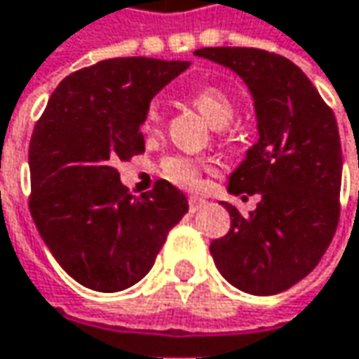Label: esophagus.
Here are the masks:
<instances>
[{
    "label": "esophagus",
    "instance_id": "obj_1",
    "mask_svg": "<svg viewBox=\"0 0 359 359\" xmlns=\"http://www.w3.org/2000/svg\"><path fill=\"white\" fill-rule=\"evenodd\" d=\"M205 203V199L203 197H189V210L191 212H197V210H201V205Z\"/></svg>",
    "mask_w": 359,
    "mask_h": 359
}]
</instances>
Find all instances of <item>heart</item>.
I'll list each match as a JSON object with an SVG mask.
<instances>
[{"instance_id":"heart-1","label":"heart","mask_w":359,"mask_h":359,"mask_svg":"<svg viewBox=\"0 0 359 359\" xmlns=\"http://www.w3.org/2000/svg\"><path fill=\"white\" fill-rule=\"evenodd\" d=\"M191 102L199 109L213 127H224L234 116V100L232 96L219 86H201L191 92ZM162 123V109L158 102H151L146 109L142 129L146 133H156ZM160 175L168 182L180 189H197L203 180V175L210 172V164L205 160L184 156V154H170L160 160L158 166Z\"/></svg>"}]
</instances>
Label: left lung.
I'll return each mask as SVG.
<instances>
[{
    "mask_svg": "<svg viewBox=\"0 0 359 359\" xmlns=\"http://www.w3.org/2000/svg\"><path fill=\"white\" fill-rule=\"evenodd\" d=\"M195 55L236 72L255 98L259 142L234 170L228 191L259 193L245 217L234 205L230 230L210 245L215 267L255 296L290 290L309 276L339 224L341 142L335 114L290 59L248 47H208Z\"/></svg>",
    "mask_w": 359,
    "mask_h": 359,
    "instance_id": "1",
    "label": "left lung"
}]
</instances>
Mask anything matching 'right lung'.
<instances>
[{
  "mask_svg": "<svg viewBox=\"0 0 359 359\" xmlns=\"http://www.w3.org/2000/svg\"><path fill=\"white\" fill-rule=\"evenodd\" d=\"M189 61L116 57L69 74L50 94L28 147L30 215L57 263L96 292H121L151 269L189 210L168 180L133 197L114 164L146 149L149 100Z\"/></svg>",
  "mask_w": 359,
  "mask_h": 359,
  "instance_id": "1",
  "label": "right lung"
}]
</instances>
